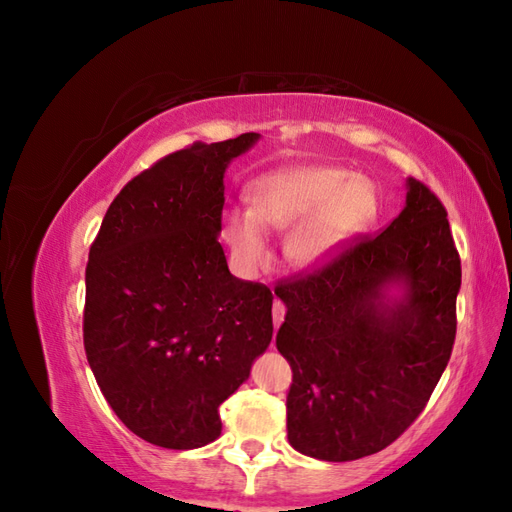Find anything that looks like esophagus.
<instances>
[{"mask_svg": "<svg viewBox=\"0 0 512 512\" xmlns=\"http://www.w3.org/2000/svg\"><path fill=\"white\" fill-rule=\"evenodd\" d=\"M273 324H275V329H280V324L284 322V314H286V307H284V303L282 301H273Z\"/></svg>", "mask_w": 512, "mask_h": 512, "instance_id": "obj_1", "label": "esophagus"}]
</instances>
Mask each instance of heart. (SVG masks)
<instances>
[{"instance_id":"1","label":"heart","mask_w":512,"mask_h":512,"mask_svg":"<svg viewBox=\"0 0 512 512\" xmlns=\"http://www.w3.org/2000/svg\"><path fill=\"white\" fill-rule=\"evenodd\" d=\"M250 209H230L222 237L239 273L254 275L269 262L267 230H290L288 256L301 269H320L374 222L378 198L371 183L344 168L297 166L260 177Z\"/></svg>"}]
</instances>
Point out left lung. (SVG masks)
Listing matches in <instances>:
<instances>
[{
	"label": "left lung",
	"mask_w": 512,
	"mask_h": 512,
	"mask_svg": "<svg viewBox=\"0 0 512 512\" xmlns=\"http://www.w3.org/2000/svg\"><path fill=\"white\" fill-rule=\"evenodd\" d=\"M461 260L446 209L406 179V205L380 235L286 282L275 346L292 367L288 442L354 461L395 442L423 412L455 344Z\"/></svg>",
	"instance_id": "8db88e82"
}]
</instances>
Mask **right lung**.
<instances>
[{
    "instance_id": "right-lung-1",
    "label": "right lung",
    "mask_w": 512,
    "mask_h": 512,
    "mask_svg": "<svg viewBox=\"0 0 512 512\" xmlns=\"http://www.w3.org/2000/svg\"><path fill=\"white\" fill-rule=\"evenodd\" d=\"M258 141L247 132L170 153L117 194L89 250L87 361L149 444L218 440L220 404L271 344V290L232 275L218 241L226 168Z\"/></svg>"
}]
</instances>
